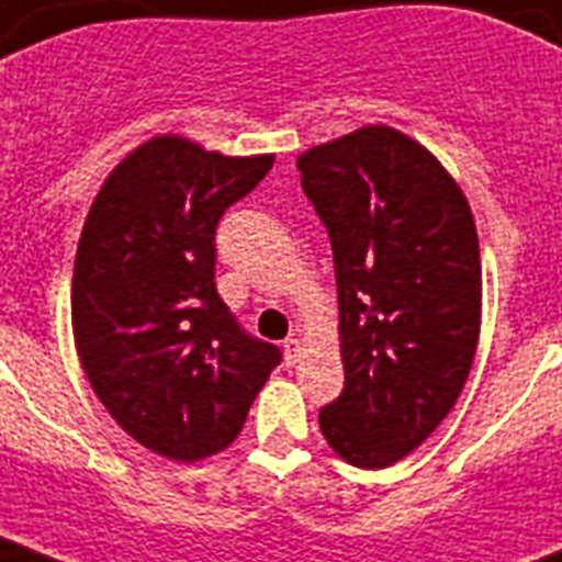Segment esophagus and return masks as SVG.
I'll return each instance as SVG.
<instances>
[{"mask_svg":"<svg viewBox=\"0 0 562 562\" xmlns=\"http://www.w3.org/2000/svg\"><path fill=\"white\" fill-rule=\"evenodd\" d=\"M282 350H285V362H289V366H297L300 353H303V341H300V338H285Z\"/></svg>","mask_w":562,"mask_h":562,"instance_id":"1","label":"esophagus"}]
</instances>
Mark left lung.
Masks as SVG:
<instances>
[{
    "label": "left lung",
    "instance_id": "obj_1",
    "mask_svg": "<svg viewBox=\"0 0 562 562\" xmlns=\"http://www.w3.org/2000/svg\"><path fill=\"white\" fill-rule=\"evenodd\" d=\"M336 262L341 395L321 409L329 448L385 469L434 434L481 336V247L460 186L422 144L362 126L297 158Z\"/></svg>",
    "mask_w": 562,
    "mask_h": 562
}]
</instances>
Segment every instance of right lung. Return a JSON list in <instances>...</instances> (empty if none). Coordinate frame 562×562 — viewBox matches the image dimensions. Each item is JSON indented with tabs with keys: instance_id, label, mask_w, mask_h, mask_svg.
Instances as JSON below:
<instances>
[{
	"instance_id": "add662e5",
	"label": "right lung",
	"mask_w": 562,
	"mask_h": 562,
	"mask_svg": "<svg viewBox=\"0 0 562 562\" xmlns=\"http://www.w3.org/2000/svg\"><path fill=\"white\" fill-rule=\"evenodd\" d=\"M273 167L161 135L93 200L72 271V336L111 418L167 460L229 448L280 348L250 336L214 289V229Z\"/></svg>"
}]
</instances>
